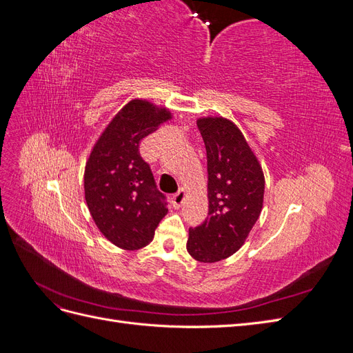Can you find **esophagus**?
<instances>
[{
  "label": "esophagus",
  "instance_id": "34e87169",
  "mask_svg": "<svg viewBox=\"0 0 353 353\" xmlns=\"http://www.w3.org/2000/svg\"><path fill=\"white\" fill-rule=\"evenodd\" d=\"M185 197H187V191L184 190V188H181L178 193H175L174 196H172V205H174V208H181V205H183V203L185 201Z\"/></svg>",
  "mask_w": 353,
  "mask_h": 353
}]
</instances>
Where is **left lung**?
Masks as SVG:
<instances>
[{
	"mask_svg": "<svg viewBox=\"0 0 353 353\" xmlns=\"http://www.w3.org/2000/svg\"><path fill=\"white\" fill-rule=\"evenodd\" d=\"M208 154V219L190 228L187 250L203 263L230 258L244 244L263 206L265 176L243 132L222 116L199 117Z\"/></svg>",
	"mask_w": 353,
	"mask_h": 353,
	"instance_id": "left-lung-1",
	"label": "left lung"
}]
</instances>
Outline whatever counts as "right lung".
Masks as SVG:
<instances>
[{
    "mask_svg": "<svg viewBox=\"0 0 353 353\" xmlns=\"http://www.w3.org/2000/svg\"><path fill=\"white\" fill-rule=\"evenodd\" d=\"M169 119L172 113L163 105L131 100L105 126L85 165V201L91 216L103 236L123 250L150 243L168 213L140 143Z\"/></svg>",
    "mask_w": 353,
    "mask_h": 353,
    "instance_id": "right-lung-1",
    "label": "right lung"
}]
</instances>
